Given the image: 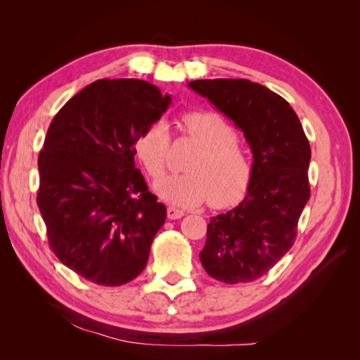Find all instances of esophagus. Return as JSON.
Masks as SVG:
<instances>
[{"label":"esophagus","instance_id":"1","mask_svg":"<svg viewBox=\"0 0 360 360\" xmlns=\"http://www.w3.org/2000/svg\"><path fill=\"white\" fill-rule=\"evenodd\" d=\"M167 217L170 219H179L184 217V210H181L178 207H173V205H168L167 207Z\"/></svg>","mask_w":360,"mask_h":360}]
</instances>
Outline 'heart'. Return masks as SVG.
<instances>
[{"label": "heart", "mask_w": 360, "mask_h": 360, "mask_svg": "<svg viewBox=\"0 0 360 360\" xmlns=\"http://www.w3.org/2000/svg\"><path fill=\"white\" fill-rule=\"evenodd\" d=\"M181 127L201 150L190 160L187 174H172L158 182V195L178 207H195L205 201L213 207H226L238 200L246 192L252 165L231 122L213 111H188L182 114ZM134 150L147 173L159 179L170 151L165 122L156 120L142 129Z\"/></svg>", "instance_id": "heart-1"}]
</instances>
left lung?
<instances>
[{
  "label": "left lung",
  "mask_w": 360,
  "mask_h": 360,
  "mask_svg": "<svg viewBox=\"0 0 360 360\" xmlns=\"http://www.w3.org/2000/svg\"><path fill=\"white\" fill-rule=\"evenodd\" d=\"M188 86L233 120L254 156L244 200L210 218L201 263L210 277L227 285L254 281L295 241L311 195L309 142L290 105L259 83L213 79Z\"/></svg>",
  "instance_id": "obj_1"
}]
</instances>
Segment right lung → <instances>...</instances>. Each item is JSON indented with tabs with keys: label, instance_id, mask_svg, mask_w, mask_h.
I'll use <instances>...</instances> for the list:
<instances>
[{
	"label": "right lung",
	"instance_id": "add662e5",
	"mask_svg": "<svg viewBox=\"0 0 360 360\" xmlns=\"http://www.w3.org/2000/svg\"><path fill=\"white\" fill-rule=\"evenodd\" d=\"M170 102L145 80L103 79L51 122L38 156L37 204L53 254L96 285L136 278L165 223V205L134 165V142Z\"/></svg>",
	"mask_w": 360,
	"mask_h": 360
}]
</instances>
